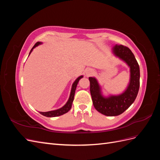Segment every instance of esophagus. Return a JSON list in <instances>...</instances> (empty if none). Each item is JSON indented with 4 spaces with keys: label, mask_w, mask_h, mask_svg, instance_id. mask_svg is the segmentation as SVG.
<instances>
[{
    "label": "esophagus",
    "mask_w": 160,
    "mask_h": 160,
    "mask_svg": "<svg viewBox=\"0 0 160 160\" xmlns=\"http://www.w3.org/2000/svg\"><path fill=\"white\" fill-rule=\"evenodd\" d=\"M94 72L95 71H94V70L93 69H88V70L86 71V75L88 76V77H89V76L91 75L92 74H93Z\"/></svg>",
    "instance_id": "1"
}]
</instances>
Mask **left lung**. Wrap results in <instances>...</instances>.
<instances>
[{"mask_svg": "<svg viewBox=\"0 0 160 160\" xmlns=\"http://www.w3.org/2000/svg\"><path fill=\"white\" fill-rule=\"evenodd\" d=\"M113 52L124 61L130 67V82L127 89L119 95L104 98L101 93L98 81L94 77H89L92 101L96 110L107 116H116L128 109L136 98L139 88V67L133 53L128 47L116 45Z\"/></svg>", "mask_w": 160, "mask_h": 160, "instance_id": "1", "label": "left lung"}]
</instances>
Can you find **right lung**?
I'll list each match as a JSON object with an SVG mask.
<instances>
[{
	"mask_svg": "<svg viewBox=\"0 0 160 160\" xmlns=\"http://www.w3.org/2000/svg\"><path fill=\"white\" fill-rule=\"evenodd\" d=\"M41 44V42H37L35 43V45L33 46V47L32 48V49L30 51L29 55L31 54V52H32V49L36 47L37 46H38V45ZM83 77V76H80L78 78H77L75 82L73 83L72 85V88H71V94H70V97H69V99L67 101V103L63 106V107L59 109H57V110H54V111H47V112H39L41 115L46 116V117H49V118H52V117H57V116H60L63 115L66 113L68 112V111L71 109V106H72V101H73L74 99V95H75V89L77 88V85L78 84V82Z\"/></svg>",
	"mask_w": 160,
	"mask_h": 160,
	"instance_id": "obj_1",
	"label": "right lung"
}]
</instances>
